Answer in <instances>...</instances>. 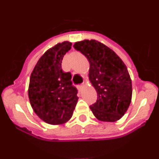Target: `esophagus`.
I'll return each mask as SVG.
<instances>
[{
    "instance_id": "1",
    "label": "esophagus",
    "mask_w": 159,
    "mask_h": 159,
    "mask_svg": "<svg viewBox=\"0 0 159 159\" xmlns=\"http://www.w3.org/2000/svg\"><path fill=\"white\" fill-rule=\"evenodd\" d=\"M83 87H84V84H80V85H78V87H77V88H78V90H79V91H80V92L81 90H82Z\"/></svg>"
}]
</instances>
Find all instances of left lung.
Instances as JSON below:
<instances>
[{
	"mask_svg": "<svg viewBox=\"0 0 159 159\" xmlns=\"http://www.w3.org/2000/svg\"><path fill=\"white\" fill-rule=\"evenodd\" d=\"M73 47L89 61V80L97 92L96 102L90 106L94 116L104 122L121 119L132 96L131 80L123 60L95 40L76 42Z\"/></svg>",
	"mask_w": 159,
	"mask_h": 159,
	"instance_id": "left-lung-1",
	"label": "left lung"
}]
</instances>
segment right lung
Segmentation results:
<instances>
[{
  "label": "right lung",
  "mask_w": 159,
  "mask_h": 159,
  "mask_svg": "<svg viewBox=\"0 0 159 159\" xmlns=\"http://www.w3.org/2000/svg\"><path fill=\"white\" fill-rule=\"evenodd\" d=\"M71 43L64 41L48 49L38 60L30 76L29 98L40 119L52 125L62 124L72 116L78 96L70 72L61 67L63 57Z\"/></svg>",
  "instance_id": "1"
}]
</instances>
